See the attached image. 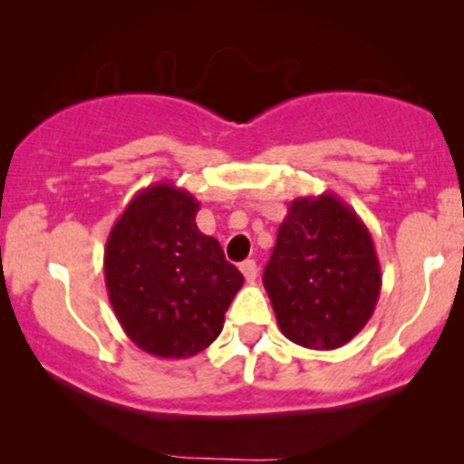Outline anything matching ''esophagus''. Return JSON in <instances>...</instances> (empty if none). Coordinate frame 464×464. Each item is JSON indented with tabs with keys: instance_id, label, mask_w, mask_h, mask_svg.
Wrapping results in <instances>:
<instances>
[{
	"instance_id": "34e87169",
	"label": "esophagus",
	"mask_w": 464,
	"mask_h": 464,
	"mask_svg": "<svg viewBox=\"0 0 464 464\" xmlns=\"http://www.w3.org/2000/svg\"><path fill=\"white\" fill-rule=\"evenodd\" d=\"M239 270H242L244 279H246L248 284H253V281L257 279V264H255L253 259H246V262H242V266H239Z\"/></svg>"
}]
</instances>
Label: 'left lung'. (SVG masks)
Masks as SVG:
<instances>
[{"label": "left lung", "mask_w": 464, "mask_h": 464, "mask_svg": "<svg viewBox=\"0 0 464 464\" xmlns=\"http://www.w3.org/2000/svg\"><path fill=\"white\" fill-rule=\"evenodd\" d=\"M264 287L287 340L316 351L343 347L380 299L382 268L369 228L332 191L292 200Z\"/></svg>", "instance_id": "obj_1"}]
</instances>
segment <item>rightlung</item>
Returning <instances> with one entry per match:
<instances>
[{"instance_id": "right-lung-1", "label": "right lung", "mask_w": 464, "mask_h": 464, "mask_svg": "<svg viewBox=\"0 0 464 464\" xmlns=\"http://www.w3.org/2000/svg\"><path fill=\"white\" fill-rule=\"evenodd\" d=\"M200 202L169 180L140 189L104 248L109 301L124 334L157 358H191L220 335L244 284L216 237L196 227Z\"/></svg>"}]
</instances>
